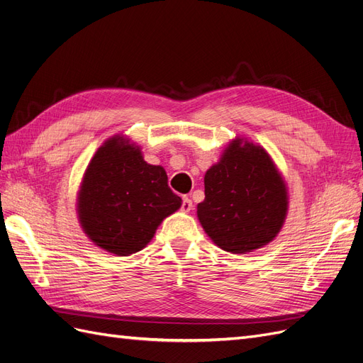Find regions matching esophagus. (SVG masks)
I'll list each match as a JSON object with an SVG mask.
<instances>
[{
	"mask_svg": "<svg viewBox=\"0 0 363 363\" xmlns=\"http://www.w3.org/2000/svg\"><path fill=\"white\" fill-rule=\"evenodd\" d=\"M192 200L191 199H188V196H183V201H182V211L184 212V213H188V212H191L192 211Z\"/></svg>",
	"mask_w": 363,
	"mask_h": 363,
	"instance_id": "obj_1",
	"label": "esophagus"
}]
</instances>
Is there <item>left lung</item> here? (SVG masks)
I'll return each instance as SVG.
<instances>
[{"label": "left lung", "mask_w": 363, "mask_h": 363, "mask_svg": "<svg viewBox=\"0 0 363 363\" xmlns=\"http://www.w3.org/2000/svg\"><path fill=\"white\" fill-rule=\"evenodd\" d=\"M196 216L212 242L233 255L268 245L288 215V186L268 151L235 138L204 175Z\"/></svg>", "instance_id": "1"}]
</instances>
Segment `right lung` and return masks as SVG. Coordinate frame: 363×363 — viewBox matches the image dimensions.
<instances>
[{
  "label": "right lung",
  "instance_id": "right-lung-1",
  "mask_svg": "<svg viewBox=\"0 0 363 363\" xmlns=\"http://www.w3.org/2000/svg\"><path fill=\"white\" fill-rule=\"evenodd\" d=\"M182 207L160 164L144 160L124 135L96 150L77 192V215L86 236L116 256L140 251L167 216Z\"/></svg>",
  "mask_w": 363,
  "mask_h": 363
}]
</instances>
